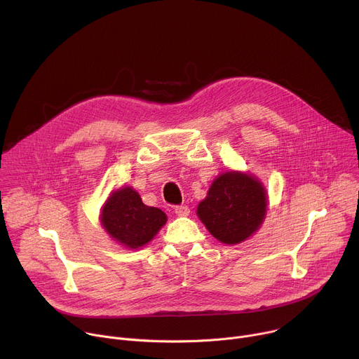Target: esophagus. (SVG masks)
I'll return each mask as SVG.
<instances>
[{"instance_id":"esophagus-1","label":"esophagus","mask_w":359,"mask_h":359,"mask_svg":"<svg viewBox=\"0 0 359 359\" xmlns=\"http://www.w3.org/2000/svg\"><path fill=\"white\" fill-rule=\"evenodd\" d=\"M175 213L180 217H184V216H189L190 213V209L186 206V204H180V206H176L175 208Z\"/></svg>"}]
</instances>
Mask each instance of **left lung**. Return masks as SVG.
Here are the masks:
<instances>
[{"mask_svg": "<svg viewBox=\"0 0 359 359\" xmlns=\"http://www.w3.org/2000/svg\"><path fill=\"white\" fill-rule=\"evenodd\" d=\"M269 208L264 184L251 173L219 175L197 206V217L223 244H240L262 227Z\"/></svg>", "mask_w": 359, "mask_h": 359, "instance_id": "1", "label": "left lung"}]
</instances>
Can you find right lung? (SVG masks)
Segmentation results:
<instances>
[{
	"instance_id": "add662e5",
	"label": "right lung",
	"mask_w": 359,
	"mask_h": 359,
	"mask_svg": "<svg viewBox=\"0 0 359 359\" xmlns=\"http://www.w3.org/2000/svg\"><path fill=\"white\" fill-rule=\"evenodd\" d=\"M100 226L118 244L137 250L146 245L166 224L168 216L142 201L130 186L114 190L100 209Z\"/></svg>"
}]
</instances>
